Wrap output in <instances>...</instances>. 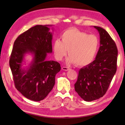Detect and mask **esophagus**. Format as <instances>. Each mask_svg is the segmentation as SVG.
I'll use <instances>...</instances> for the list:
<instances>
[{"instance_id":"esophagus-1","label":"esophagus","mask_w":125,"mask_h":125,"mask_svg":"<svg viewBox=\"0 0 125 125\" xmlns=\"http://www.w3.org/2000/svg\"><path fill=\"white\" fill-rule=\"evenodd\" d=\"M62 69L63 70H65V71H68V70H69L70 69L69 68H68V67H63L62 68Z\"/></svg>"}]
</instances>
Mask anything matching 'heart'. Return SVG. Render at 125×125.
I'll use <instances>...</instances> for the list:
<instances>
[{
    "label": "heart",
    "instance_id": "b5f03b06",
    "mask_svg": "<svg viewBox=\"0 0 125 125\" xmlns=\"http://www.w3.org/2000/svg\"><path fill=\"white\" fill-rule=\"evenodd\" d=\"M61 41L56 40L52 49L56 59L61 61L67 54L68 64H76L83 67L91 63L96 55L99 46L98 37L75 28L65 30L61 34Z\"/></svg>",
    "mask_w": 125,
    "mask_h": 125
}]
</instances>
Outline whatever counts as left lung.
Listing matches in <instances>:
<instances>
[{"instance_id":"obj_1","label":"left lung","mask_w":125,"mask_h":125,"mask_svg":"<svg viewBox=\"0 0 125 125\" xmlns=\"http://www.w3.org/2000/svg\"><path fill=\"white\" fill-rule=\"evenodd\" d=\"M100 35V47L94 61L79 70L75 89L86 102L98 99L107 92L116 71L118 49L102 27L94 26Z\"/></svg>"}]
</instances>
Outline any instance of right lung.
<instances>
[{
  "mask_svg": "<svg viewBox=\"0 0 125 125\" xmlns=\"http://www.w3.org/2000/svg\"><path fill=\"white\" fill-rule=\"evenodd\" d=\"M47 25H36L19 36L10 56V67L15 86L23 96L31 100L44 99L52 91L55 76L61 70L60 64L47 61V53L52 52V33ZM34 57L27 70L21 68L26 53Z\"/></svg>",
  "mask_w": 125,
  "mask_h": 125,
  "instance_id": "1",
  "label": "right lung"
}]
</instances>
